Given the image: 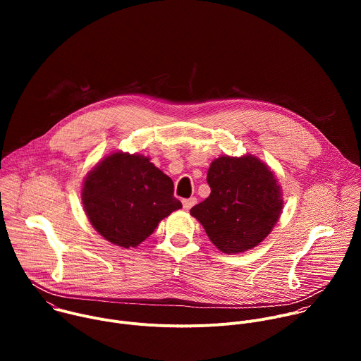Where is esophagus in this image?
Returning a JSON list of instances; mask_svg holds the SVG:
<instances>
[{
  "mask_svg": "<svg viewBox=\"0 0 361 361\" xmlns=\"http://www.w3.org/2000/svg\"><path fill=\"white\" fill-rule=\"evenodd\" d=\"M197 202V198L195 197H191V198H185V200H183V207L185 209V210H190L192 205Z\"/></svg>",
  "mask_w": 361,
  "mask_h": 361,
  "instance_id": "obj_1",
  "label": "esophagus"
}]
</instances>
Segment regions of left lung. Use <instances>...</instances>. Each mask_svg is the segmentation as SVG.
I'll return each mask as SVG.
<instances>
[{
  "instance_id": "obj_1",
  "label": "left lung",
  "mask_w": 361,
  "mask_h": 361,
  "mask_svg": "<svg viewBox=\"0 0 361 361\" xmlns=\"http://www.w3.org/2000/svg\"><path fill=\"white\" fill-rule=\"evenodd\" d=\"M210 195L194 205L195 217L212 243L227 254L259 245L283 209L280 185L271 170L254 156L219 157L207 173Z\"/></svg>"
}]
</instances>
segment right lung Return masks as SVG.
<instances>
[{
  "mask_svg": "<svg viewBox=\"0 0 361 361\" xmlns=\"http://www.w3.org/2000/svg\"><path fill=\"white\" fill-rule=\"evenodd\" d=\"M82 205L92 227L110 243L130 248L181 209L173 180L140 154L113 152L82 185Z\"/></svg>",
  "mask_w": 361,
  "mask_h": 361,
  "instance_id": "1",
  "label": "right lung"
}]
</instances>
